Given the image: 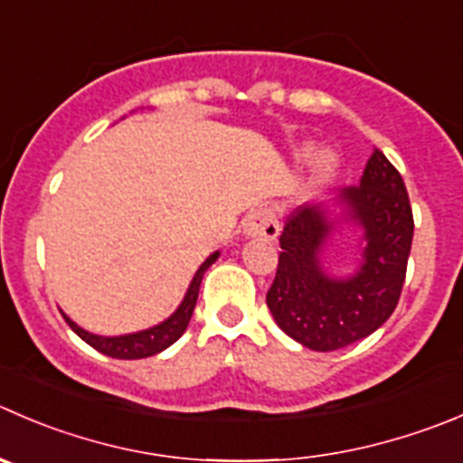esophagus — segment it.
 <instances>
[{"mask_svg":"<svg viewBox=\"0 0 463 463\" xmlns=\"http://www.w3.org/2000/svg\"><path fill=\"white\" fill-rule=\"evenodd\" d=\"M244 232L249 237H255V240H276L278 232H280V222H278L276 210L269 208V205L255 208L246 217Z\"/></svg>","mask_w":463,"mask_h":463,"instance_id":"obj_1","label":"esophagus"}]
</instances>
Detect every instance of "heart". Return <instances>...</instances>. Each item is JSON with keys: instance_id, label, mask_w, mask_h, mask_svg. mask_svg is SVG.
Here are the masks:
<instances>
[{"instance_id": "1", "label": "heart", "mask_w": 463, "mask_h": 463, "mask_svg": "<svg viewBox=\"0 0 463 463\" xmlns=\"http://www.w3.org/2000/svg\"><path fill=\"white\" fill-rule=\"evenodd\" d=\"M314 167H317L318 176H326V174L330 172V167H332V158H330V156H326V154L318 156L317 165H314Z\"/></svg>"}]
</instances>
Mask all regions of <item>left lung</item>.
Wrapping results in <instances>:
<instances>
[{
	"label": "left lung",
	"mask_w": 463,
	"mask_h": 463,
	"mask_svg": "<svg viewBox=\"0 0 463 463\" xmlns=\"http://www.w3.org/2000/svg\"><path fill=\"white\" fill-rule=\"evenodd\" d=\"M364 228V262L348 280H335L318 262L332 223L318 205H300L280 235L278 271L267 305L278 327L312 351H339L378 330L396 309L414 237V214L401 172L373 149L360 185L339 194Z\"/></svg>",
	"instance_id": "1"
}]
</instances>
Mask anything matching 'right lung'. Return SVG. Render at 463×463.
I'll return each mask as SVG.
<instances>
[{"label":"right lung","mask_w":463,"mask_h":463,"mask_svg":"<svg viewBox=\"0 0 463 463\" xmlns=\"http://www.w3.org/2000/svg\"><path fill=\"white\" fill-rule=\"evenodd\" d=\"M217 258L219 253H213L203 264H201L194 280H192L190 289H187L185 298H183L181 307H178L167 321H163L160 326L149 327V330H142V332H136V335H124V336H99V335H92V332H85L83 327L76 326V323L71 321V318H67L65 314H62V317H65L67 326H70L71 330L85 341V344H90L94 351L103 353V355L115 357V360H142V357H151L156 355V353L169 348V345H172L183 332H185L187 323H190L192 318V312H194L196 298H199V287H201V280H203V273L208 271V267Z\"/></svg>","instance_id":"1"}]
</instances>
